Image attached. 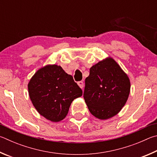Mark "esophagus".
I'll use <instances>...</instances> for the list:
<instances>
[{
  "label": "esophagus",
  "instance_id": "1",
  "mask_svg": "<svg viewBox=\"0 0 157 157\" xmlns=\"http://www.w3.org/2000/svg\"><path fill=\"white\" fill-rule=\"evenodd\" d=\"M78 86L81 87V88H83V86H84L83 81H78Z\"/></svg>",
  "mask_w": 157,
  "mask_h": 157
}]
</instances>
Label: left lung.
Returning a JSON list of instances; mask_svg holds the SVG:
<instances>
[{"label": "left lung", "instance_id": "8db88e82", "mask_svg": "<svg viewBox=\"0 0 157 157\" xmlns=\"http://www.w3.org/2000/svg\"><path fill=\"white\" fill-rule=\"evenodd\" d=\"M85 83V101L90 113L99 119L119 113L130 91L128 76L112 58L93 65Z\"/></svg>", "mask_w": 157, "mask_h": 157}]
</instances>
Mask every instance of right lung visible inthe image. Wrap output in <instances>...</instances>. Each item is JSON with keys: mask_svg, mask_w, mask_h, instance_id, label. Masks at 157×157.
<instances>
[{"mask_svg": "<svg viewBox=\"0 0 157 157\" xmlns=\"http://www.w3.org/2000/svg\"><path fill=\"white\" fill-rule=\"evenodd\" d=\"M28 90L38 113L53 122L64 119L71 102L83 94L73 77L56 65L38 70L29 81Z\"/></svg>", "mask_w": 157, "mask_h": 157, "instance_id": "obj_1", "label": "right lung"}]
</instances>
